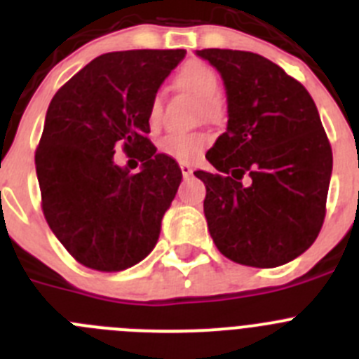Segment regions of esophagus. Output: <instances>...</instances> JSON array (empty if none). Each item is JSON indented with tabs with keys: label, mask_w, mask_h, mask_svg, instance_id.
Instances as JSON below:
<instances>
[{
	"label": "esophagus",
	"mask_w": 359,
	"mask_h": 359,
	"mask_svg": "<svg viewBox=\"0 0 359 359\" xmlns=\"http://www.w3.org/2000/svg\"><path fill=\"white\" fill-rule=\"evenodd\" d=\"M180 169H182L183 177H189L192 174V167L189 163H180Z\"/></svg>",
	"instance_id": "obj_1"
}]
</instances>
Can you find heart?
I'll list each match as a JSON object with an SVG mask.
<instances>
[{
	"instance_id": "heart-1",
	"label": "heart",
	"mask_w": 359,
	"mask_h": 359,
	"mask_svg": "<svg viewBox=\"0 0 359 359\" xmlns=\"http://www.w3.org/2000/svg\"><path fill=\"white\" fill-rule=\"evenodd\" d=\"M176 84L182 90L190 91L201 100L203 116L207 120H221L224 106L219 95V77L215 69L207 62L190 61L176 73ZM161 116L160 97H154L149 106V122L158 126ZM210 144L207 133H170L160 142V151L177 161H194Z\"/></svg>"
}]
</instances>
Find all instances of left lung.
<instances>
[{
    "instance_id": "left-lung-1",
    "label": "left lung",
    "mask_w": 359,
    "mask_h": 359,
    "mask_svg": "<svg viewBox=\"0 0 359 359\" xmlns=\"http://www.w3.org/2000/svg\"><path fill=\"white\" fill-rule=\"evenodd\" d=\"M223 77L228 128L196 170L208 231L237 264L275 268L302 255L325 219L332 151L307 90L266 57L199 50Z\"/></svg>"
}]
</instances>
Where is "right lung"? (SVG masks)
I'll return each instance as SVG.
<instances>
[{
  "mask_svg": "<svg viewBox=\"0 0 359 359\" xmlns=\"http://www.w3.org/2000/svg\"><path fill=\"white\" fill-rule=\"evenodd\" d=\"M183 57L185 50L104 53L53 95L36 149L41 207L86 268L122 271L156 244L182 170L147 138L149 106ZM120 144L142 161L140 173L114 165Z\"/></svg>",
  "mask_w": 359,
  "mask_h": 359,
  "instance_id": "right-lung-1",
  "label": "right lung"
}]
</instances>
